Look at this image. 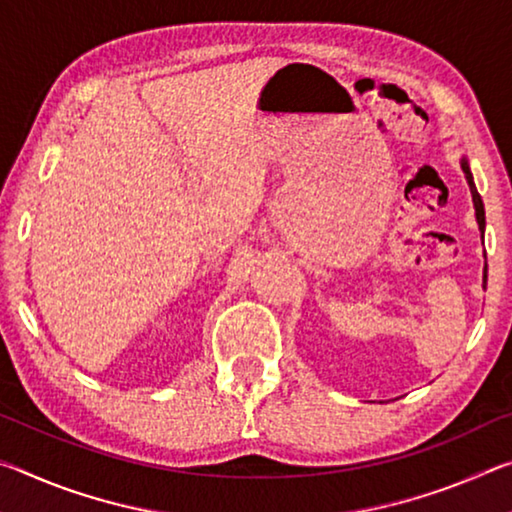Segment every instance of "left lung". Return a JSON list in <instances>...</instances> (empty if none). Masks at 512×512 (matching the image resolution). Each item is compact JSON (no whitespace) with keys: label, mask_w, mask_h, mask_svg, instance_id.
<instances>
[{"label":"left lung","mask_w":512,"mask_h":512,"mask_svg":"<svg viewBox=\"0 0 512 512\" xmlns=\"http://www.w3.org/2000/svg\"><path fill=\"white\" fill-rule=\"evenodd\" d=\"M461 169L465 173V180L467 185H470V194H472V203H474V216H476V223H479V230H481V239H483V232H485V210H483V201L479 192H476V185H474V176H472V169H470V162L463 155L461 158ZM485 284H488V264L483 266V289Z\"/></svg>","instance_id":"left-lung-1"}]
</instances>
